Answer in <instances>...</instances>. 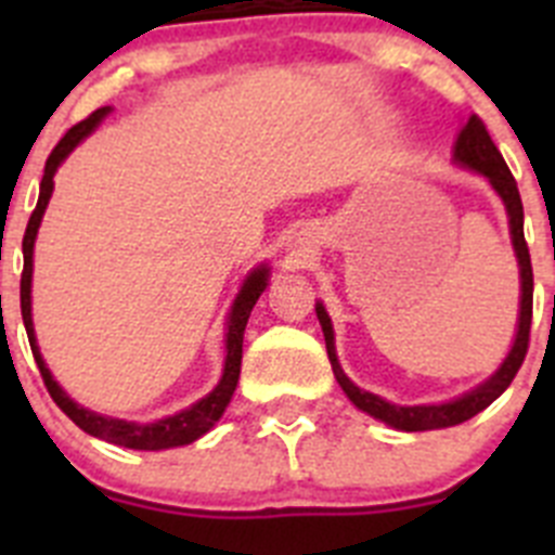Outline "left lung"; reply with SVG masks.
Instances as JSON below:
<instances>
[{
  "label": "left lung",
  "instance_id": "left-lung-1",
  "mask_svg": "<svg viewBox=\"0 0 555 555\" xmlns=\"http://www.w3.org/2000/svg\"><path fill=\"white\" fill-rule=\"evenodd\" d=\"M453 158L461 166H469V169L487 175L489 183L494 185L503 203L508 210V224H512V242L514 253H517L519 261V278H522V302H519V327L517 338H514V347L508 352V358L503 361L498 372L489 377L487 384L478 386V389L467 391L464 397L453 400V403L442 405H391L386 403L384 397L370 395V391L358 389L350 377L341 372L336 358V347H333V327L331 317L325 313L322 302L317 306V317H320L322 333H325L327 345V358H331L333 375H336L338 386L345 389V395L350 397L352 403L361 411H366L370 416L380 420V423L391 425L397 430H436V428H450V425H461L473 420L475 414L492 405L503 391L512 386L514 375L519 372L522 361H526L528 341H531V317H533V269H531V253H528L526 233H522V199H519L517 180L508 171L506 160L500 155V150L494 146L492 135H489L487 125L478 119V116H469V121L464 125V130L459 132V141H455Z\"/></svg>",
  "mask_w": 555,
  "mask_h": 555
}]
</instances>
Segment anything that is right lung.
Instances as JSON below:
<instances>
[{
	"instance_id": "obj_1",
	"label": "right lung",
	"mask_w": 555,
	"mask_h": 555,
	"mask_svg": "<svg viewBox=\"0 0 555 555\" xmlns=\"http://www.w3.org/2000/svg\"><path fill=\"white\" fill-rule=\"evenodd\" d=\"M111 107H96L88 119L77 121L72 130L57 141V146L49 152L47 166H43V180H41V194H38V205L33 210V217H29L27 230H24V269H22V320L24 327H27V338L29 347H33V356H36V364L41 370L43 386H47L49 397L55 400L57 409L72 420L75 425H80L86 434L96 436V439H105L111 444H119V448H130V450H166V448H180V444H191L194 439H199L203 434H208L214 425L219 423V416L224 414L228 409L230 397H233L235 384H238V375H242V345H244V327H247L249 311L258 302L261 292L267 288V274L269 269L261 267L255 269L249 274L247 281H244L242 292L235 297L233 311H230V322H228V358H224V372L222 380L208 397H203L199 403H194L191 409L180 411L175 416H166V420H158V423H125V420H111V416H100L94 411L80 409L75 400H68L66 391L52 380L49 375L47 364H43L41 352H38L36 345V333H33V313H29V286H33V244H36V233L38 224H41L43 210H47L49 197H52V178H55V169L61 166V160L66 158L68 152L75 150L82 139H86L88 132L94 130L102 119H105Z\"/></svg>"
}]
</instances>
